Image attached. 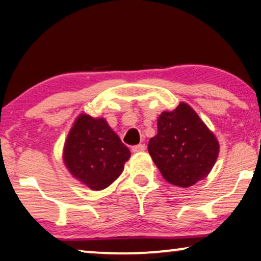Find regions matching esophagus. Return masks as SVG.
<instances>
[{
	"instance_id": "obj_1",
	"label": "esophagus",
	"mask_w": 261,
	"mask_h": 261,
	"mask_svg": "<svg viewBox=\"0 0 261 261\" xmlns=\"http://www.w3.org/2000/svg\"><path fill=\"white\" fill-rule=\"evenodd\" d=\"M144 151H145V145H144V144H139V145H136L132 147V152L134 153H140Z\"/></svg>"
}]
</instances>
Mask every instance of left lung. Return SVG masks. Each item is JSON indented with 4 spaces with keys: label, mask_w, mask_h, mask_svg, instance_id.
Instances as JSON below:
<instances>
[{
    "label": "left lung",
    "mask_w": 261,
    "mask_h": 261,
    "mask_svg": "<svg viewBox=\"0 0 261 261\" xmlns=\"http://www.w3.org/2000/svg\"><path fill=\"white\" fill-rule=\"evenodd\" d=\"M148 153L164 179L188 188L205 179L220 153V143L192 107L185 102L158 117V134Z\"/></svg>",
    "instance_id": "left-lung-1"
}]
</instances>
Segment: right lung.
I'll return each instance as SVG.
<instances>
[{
	"instance_id": "1",
	"label": "right lung",
	"mask_w": 261,
	"mask_h": 261,
	"mask_svg": "<svg viewBox=\"0 0 261 261\" xmlns=\"http://www.w3.org/2000/svg\"><path fill=\"white\" fill-rule=\"evenodd\" d=\"M130 150L103 117L82 113L65 140L63 161L71 175L92 190H102L122 174Z\"/></svg>"
}]
</instances>
